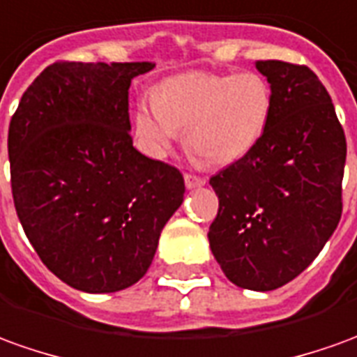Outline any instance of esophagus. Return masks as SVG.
<instances>
[{
    "label": "esophagus",
    "mask_w": 357,
    "mask_h": 357,
    "mask_svg": "<svg viewBox=\"0 0 357 357\" xmlns=\"http://www.w3.org/2000/svg\"><path fill=\"white\" fill-rule=\"evenodd\" d=\"M184 184H186V188L204 186V184H206V176H200V174H194V173H186L184 174Z\"/></svg>",
    "instance_id": "esophagus-1"
}]
</instances>
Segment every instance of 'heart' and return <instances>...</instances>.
<instances>
[{
    "mask_svg": "<svg viewBox=\"0 0 357 357\" xmlns=\"http://www.w3.org/2000/svg\"><path fill=\"white\" fill-rule=\"evenodd\" d=\"M272 87L262 75L184 73L139 102L136 132L151 155H165L178 128L196 157L227 165L257 146L272 114Z\"/></svg>",
    "mask_w": 357,
    "mask_h": 357,
    "instance_id": "b5f03b06",
    "label": "heart"
}]
</instances>
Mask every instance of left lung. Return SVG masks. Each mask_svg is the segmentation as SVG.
Here are the masks:
<instances>
[{
    "label": "left lung",
    "mask_w": 357,
    "mask_h": 357,
    "mask_svg": "<svg viewBox=\"0 0 357 357\" xmlns=\"http://www.w3.org/2000/svg\"><path fill=\"white\" fill-rule=\"evenodd\" d=\"M272 114L257 146L210 178L220 198L210 249L235 286L270 291L299 276L342 215L346 136L307 66L258 60Z\"/></svg>",
    "instance_id": "8db88e82"
}]
</instances>
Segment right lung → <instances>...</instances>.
<instances>
[{"mask_svg":"<svg viewBox=\"0 0 357 357\" xmlns=\"http://www.w3.org/2000/svg\"><path fill=\"white\" fill-rule=\"evenodd\" d=\"M147 61H54L9 122L11 190L52 274L87 294L136 284L184 198L183 173L132 146L128 89Z\"/></svg>","mask_w":357,"mask_h":357,"instance_id":"obj_1","label":"right lung"}]
</instances>
